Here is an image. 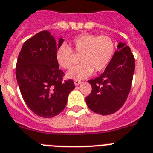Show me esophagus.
I'll return each mask as SVG.
<instances>
[{
    "mask_svg": "<svg viewBox=\"0 0 153 153\" xmlns=\"http://www.w3.org/2000/svg\"><path fill=\"white\" fill-rule=\"evenodd\" d=\"M74 83H75V85H80L81 83H82V82H81V81H78V80H75V82H74Z\"/></svg>",
    "mask_w": 153,
    "mask_h": 153,
    "instance_id": "esophagus-1",
    "label": "esophagus"
}]
</instances>
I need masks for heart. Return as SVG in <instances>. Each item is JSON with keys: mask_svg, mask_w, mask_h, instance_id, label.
Segmentation results:
<instances>
[{"mask_svg": "<svg viewBox=\"0 0 153 153\" xmlns=\"http://www.w3.org/2000/svg\"><path fill=\"white\" fill-rule=\"evenodd\" d=\"M69 45H62L56 51V60L62 68L68 70L75 62V54L81 55L79 65L68 73L73 79H84L90 76L93 71L99 72L109 65L115 50V42L107 35L83 33L75 37Z\"/></svg>", "mask_w": 153, "mask_h": 153, "instance_id": "b5f03b06", "label": "heart"}]
</instances>
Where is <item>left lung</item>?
I'll use <instances>...</instances> for the list:
<instances>
[{"mask_svg": "<svg viewBox=\"0 0 153 153\" xmlns=\"http://www.w3.org/2000/svg\"><path fill=\"white\" fill-rule=\"evenodd\" d=\"M118 48L100 76L88 82L91 91L85 98L88 107L102 115L115 113L122 108L129 94L135 71V58L124 43Z\"/></svg>", "mask_w": 153, "mask_h": 153, "instance_id": "left-lung-1", "label": "left lung"}]
</instances>
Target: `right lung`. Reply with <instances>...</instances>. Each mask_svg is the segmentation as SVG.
Instances as JSON below:
<instances>
[{
	"mask_svg": "<svg viewBox=\"0 0 153 153\" xmlns=\"http://www.w3.org/2000/svg\"><path fill=\"white\" fill-rule=\"evenodd\" d=\"M58 45L48 30L38 32L24 43L16 65V78L21 95L37 115L52 118L62 112L69 93L75 88L71 79L63 80L65 73L56 60Z\"/></svg>",
	"mask_w": 153,
	"mask_h": 153,
	"instance_id": "right-lung-1",
	"label": "right lung"
}]
</instances>
